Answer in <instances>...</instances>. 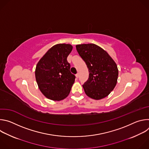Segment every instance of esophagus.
Wrapping results in <instances>:
<instances>
[{"mask_svg": "<svg viewBox=\"0 0 149 149\" xmlns=\"http://www.w3.org/2000/svg\"><path fill=\"white\" fill-rule=\"evenodd\" d=\"M75 76H76V77L78 78L79 77V74H78V73H77V74L75 75Z\"/></svg>", "mask_w": 149, "mask_h": 149, "instance_id": "esophagus-1", "label": "esophagus"}]
</instances>
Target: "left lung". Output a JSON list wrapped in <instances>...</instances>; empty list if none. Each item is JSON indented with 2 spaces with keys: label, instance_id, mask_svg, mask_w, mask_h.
I'll return each mask as SVG.
<instances>
[{
  "label": "left lung",
  "instance_id": "obj_1",
  "mask_svg": "<svg viewBox=\"0 0 149 149\" xmlns=\"http://www.w3.org/2000/svg\"><path fill=\"white\" fill-rule=\"evenodd\" d=\"M76 49L88 68L89 78L82 85L86 95L97 100L108 96L118 79V70L114 61L94 44L77 45Z\"/></svg>",
  "mask_w": 149,
  "mask_h": 149
}]
</instances>
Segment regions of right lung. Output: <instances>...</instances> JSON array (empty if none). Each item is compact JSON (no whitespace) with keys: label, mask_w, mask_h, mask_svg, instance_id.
Wrapping results in <instances>:
<instances>
[{"label":"right lung","mask_w":149,"mask_h":149,"mask_svg":"<svg viewBox=\"0 0 149 149\" xmlns=\"http://www.w3.org/2000/svg\"><path fill=\"white\" fill-rule=\"evenodd\" d=\"M72 49L70 44L51 47L38 62L35 78L38 87L47 98L60 101L70 94L75 76L70 72L67 57Z\"/></svg>","instance_id":"obj_1"}]
</instances>
